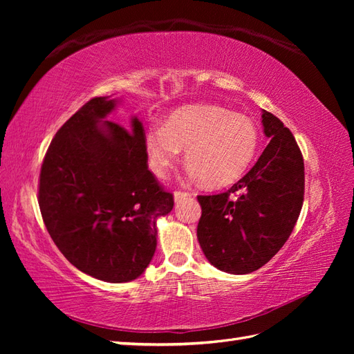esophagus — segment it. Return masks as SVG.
I'll return each instance as SVG.
<instances>
[{"label":"esophagus","mask_w":354,"mask_h":354,"mask_svg":"<svg viewBox=\"0 0 354 354\" xmlns=\"http://www.w3.org/2000/svg\"><path fill=\"white\" fill-rule=\"evenodd\" d=\"M187 196H190L189 192H181V190H176V192H174V199H176V201H180V199L187 198Z\"/></svg>","instance_id":"34e87169"}]
</instances>
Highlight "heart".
<instances>
[{
  "mask_svg": "<svg viewBox=\"0 0 354 354\" xmlns=\"http://www.w3.org/2000/svg\"><path fill=\"white\" fill-rule=\"evenodd\" d=\"M255 124L214 104H189L171 113L164 125L145 136L147 162L164 177L186 149L187 165L209 187L229 186L248 169L259 149Z\"/></svg>",
  "mask_w": 354,
  "mask_h": 354,
  "instance_id": "obj_1",
  "label": "heart"
}]
</instances>
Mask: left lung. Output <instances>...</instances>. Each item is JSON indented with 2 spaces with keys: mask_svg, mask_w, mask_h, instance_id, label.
Segmentation results:
<instances>
[{
  "mask_svg": "<svg viewBox=\"0 0 354 354\" xmlns=\"http://www.w3.org/2000/svg\"><path fill=\"white\" fill-rule=\"evenodd\" d=\"M270 138L255 165L218 195L198 196V241L208 261L232 274L259 270L288 241L304 201V160L292 133L263 111Z\"/></svg>",
  "mask_w": 354,
  "mask_h": 354,
  "instance_id": "left-lung-1",
  "label": "left lung"
}]
</instances>
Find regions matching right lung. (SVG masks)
I'll use <instances>...</instances> for the list:
<instances>
[{
  "label": "right lung",
  "instance_id": "right-lung-1",
  "mask_svg": "<svg viewBox=\"0 0 354 354\" xmlns=\"http://www.w3.org/2000/svg\"><path fill=\"white\" fill-rule=\"evenodd\" d=\"M116 99L94 97L62 125L39 173L38 203L68 261L95 279H137L156 250V220L173 194L147 168L137 116L125 128L106 118Z\"/></svg>",
  "mask_w": 354,
  "mask_h": 354
}]
</instances>
